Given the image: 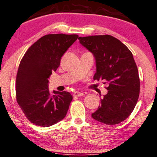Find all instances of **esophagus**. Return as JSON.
Wrapping results in <instances>:
<instances>
[{"instance_id": "1", "label": "esophagus", "mask_w": 157, "mask_h": 157, "mask_svg": "<svg viewBox=\"0 0 157 157\" xmlns=\"http://www.w3.org/2000/svg\"><path fill=\"white\" fill-rule=\"evenodd\" d=\"M84 94L83 93H81V92H78V91H75L73 93V96L75 97H79V96H82V95H84Z\"/></svg>"}]
</instances>
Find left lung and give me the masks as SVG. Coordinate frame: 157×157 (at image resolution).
I'll list each match as a JSON object with an SVG mask.
<instances>
[{"mask_svg": "<svg viewBox=\"0 0 157 157\" xmlns=\"http://www.w3.org/2000/svg\"><path fill=\"white\" fill-rule=\"evenodd\" d=\"M78 40L95 57L94 80L109 83L108 93L101 99V105L92 117L105 124H118L133 112L140 95V78L133 55L111 35L80 36Z\"/></svg>", "mask_w": 157, "mask_h": 157, "instance_id": "8db88e82", "label": "left lung"}]
</instances>
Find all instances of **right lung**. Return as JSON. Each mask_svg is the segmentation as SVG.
Listing matches in <instances>:
<instances>
[{
    "mask_svg": "<svg viewBox=\"0 0 157 157\" xmlns=\"http://www.w3.org/2000/svg\"><path fill=\"white\" fill-rule=\"evenodd\" d=\"M77 34H47L34 42L20 61L16 78V99L31 123L48 127L66 116L73 96L48 89V78Z\"/></svg>",
    "mask_w": 157,
    "mask_h": 157,
    "instance_id": "right-lung-1",
    "label": "right lung"
}]
</instances>
